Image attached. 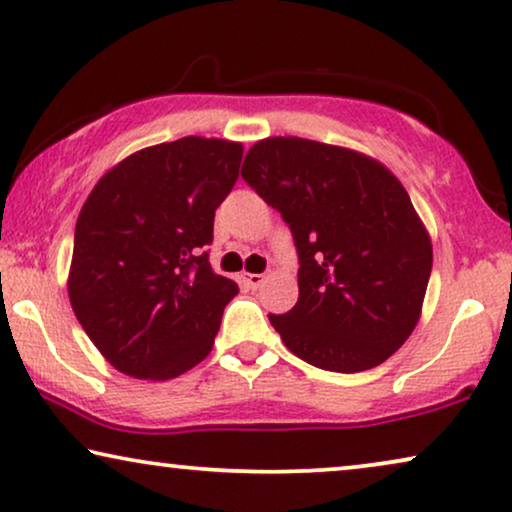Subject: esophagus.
I'll return each mask as SVG.
<instances>
[{"label":"esophagus","instance_id":"obj_1","mask_svg":"<svg viewBox=\"0 0 512 512\" xmlns=\"http://www.w3.org/2000/svg\"><path fill=\"white\" fill-rule=\"evenodd\" d=\"M242 284L244 286H247V289H251V291H256L258 289V286H261L263 284V275H256V272H242Z\"/></svg>","mask_w":512,"mask_h":512}]
</instances>
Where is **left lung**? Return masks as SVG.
<instances>
[{"label": "left lung", "mask_w": 512, "mask_h": 512, "mask_svg": "<svg viewBox=\"0 0 512 512\" xmlns=\"http://www.w3.org/2000/svg\"><path fill=\"white\" fill-rule=\"evenodd\" d=\"M242 179L296 240L298 303L270 324L312 366L361 373L415 331L431 277L429 230L389 167L303 137L251 146Z\"/></svg>", "instance_id": "left-lung-1"}]
</instances>
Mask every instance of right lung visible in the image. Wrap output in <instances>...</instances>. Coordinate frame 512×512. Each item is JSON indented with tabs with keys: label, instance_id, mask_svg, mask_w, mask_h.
<instances>
[{
	"label": "right lung",
	"instance_id": "1",
	"mask_svg": "<svg viewBox=\"0 0 512 512\" xmlns=\"http://www.w3.org/2000/svg\"><path fill=\"white\" fill-rule=\"evenodd\" d=\"M242 144L181 137L116 163L83 202L67 293L72 310L123 375L163 382L212 352L223 307L237 296L202 247L233 191Z\"/></svg>",
	"mask_w": 512,
	"mask_h": 512
}]
</instances>
